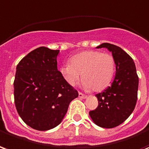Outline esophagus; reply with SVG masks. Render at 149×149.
Here are the masks:
<instances>
[{
  "instance_id": "34e87169",
  "label": "esophagus",
  "mask_w": 149,
  "mask_h": 149,
  "mask_svg": "<svg viewBox=\"0 0 149 149\" xmlns=\"http://www.w3.org/2000/svg\"><path fill=\"white\" fill-rule=\"evenodd\" d=\"M86 97H87L86 95L83 94L82 93H81V92H79V98H86Z\"/></svg>"
}]
</instances>
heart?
Masks as SVG:
<instances>
[{"label": "heart", "mask_w": 149, "mask_h": 149, "mask_svg": "<svg viewBox=\"0 0 149 149\" xmlns=\"http://www.w3.org/2000/svg\"><path fill=\"white\" fill-rule=\"evenodd\" d=\"M115 70L113 55L98 51H85L70 58V64L63 65L59 71L69 85L74 86L82 78L83 86L100 91L111 82Z\"/></svg>", "instance_id": "b5f03b06"}]
</instances>
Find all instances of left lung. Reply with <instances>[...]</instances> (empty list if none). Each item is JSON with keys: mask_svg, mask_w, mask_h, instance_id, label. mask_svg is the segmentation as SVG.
<instances>
[{"mask_svg": "<svg viewBox=\"0 0 149 149\" xmlns=\"http://www.w3.org/2000/svg\"><path fill=\"white\" fill-rule=\"evenodd\" d=\"M105 47L112 52L116 74L111 85L96 94L98 106L89 114L98 126L111 129L123 123L134 110L137 100L139 79L133 59L119 47L104 43L97 48Z\"/></svg>", "mask_w": 149, "mask_h": 149, "instance_id": "obj_1", "label": "left lung"}]
</instances>
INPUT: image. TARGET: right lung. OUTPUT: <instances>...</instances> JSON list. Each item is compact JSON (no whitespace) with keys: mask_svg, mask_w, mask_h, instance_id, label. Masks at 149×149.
<instances>
[{"mask_svg":"<svg viewBox=\"0 0 149 149\" xmlns=\"http://www.w3.org/2000/svg\"><path fill=\"white\" fill-rule=\"evenodd\" d=\"M59 50L40 47L20 60L14 80V101L24 123L40 131L52 130L63 119L79 93L57 69Z\"/></svg>","mask_w":149,"mask_h":149,"instance_id":"1","label":"right lung"}]
</instances>
